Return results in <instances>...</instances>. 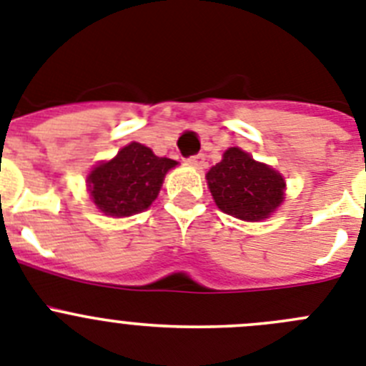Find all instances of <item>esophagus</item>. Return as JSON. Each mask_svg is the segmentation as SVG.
<instances>
[{"label": "esophagus", "instance_id": "esophagus-1", "mask_svg": "<svg viewBox=\"0 0 366 366\" xmlns=\"http://www.w3.org/2000/svg\"><path fill=\"white\" fill-rule=\"evenodd\" d=\"M187 162H189V166L195 167V169H204V167H206V159H204L202 153L189 157V159H187Z\"/></svg>", "mask_w": 366, "mask_h": 366}]
</instances>
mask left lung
Returning <instances> with one entry per match:
<instances>
[{
  "label": "left lung",
  "mask_w": 366,
  "mask_h": 366,
  "mask_svg": "<svg viewBox=\"0 0 366 366\" xmlns=\"http://www.w3.org/2000/svg\"><path fill=\"white\" fill-rule=\"evenodd\" d=\"M206 179L217 206L248 222L269 217L285 199V180L277 171L239 147H229Z\"/></svg>",
  "instance_id": "left-lung-1"
}]
</instances>
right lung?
<instances>
[{
    "label": "right lung",
    "instance_id": "obj_1",
    "mask_svg": "<svg viewBox=\"0 0 366 366\" xmlns=\"http://www.w3.org/2000/svg\"><path fill=\"white\" fill-rule=\"evenodd\" d=\"M177 162L133 142L109 162L94 167L87 184L93 202L111 217H129L153 204L167 171Z\"/></svg>",
    "mask_w": 366,
    "mask_h": 366
}]
</instances>
